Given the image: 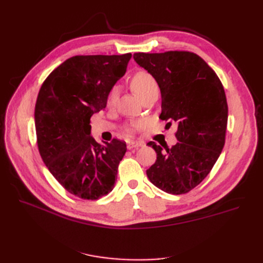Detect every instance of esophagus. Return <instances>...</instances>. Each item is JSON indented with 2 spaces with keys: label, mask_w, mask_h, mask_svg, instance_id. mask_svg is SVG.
Returning a JSON list of instances; mask_svg holds the SVG:
<instances>
[{
  "label": "esophagus",
  "mask_w": 263,
  "mask_h": 263,
  "mask_svg": "<svg viewBox=\"0 0 263 263\" xmlns=\"http://www.w3.org/2000/svg\"><path fill=\"white\" fill-rule=\"evenodd\" d=\"M145 142L144 141H130L127 148L133 149V148H139V147H144Z\"/></svg>",
  "instance_id": "34e87169"
}]
</instances>
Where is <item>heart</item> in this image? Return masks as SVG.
Returning a JSON list of instances; mask_svg holds the SVG:
<instances>
[{
    "label": "heart",
    "instance_id": "heart-1",
    "mask_svg": "<svg viewBox=\"0 0 263 263\" xmlns=\"http://www.w3.org/2000/svg\"><path fill=\"white\" fill-rule=\"evenodd\" d=\"M130 85L133 87V90L136 92V94L140 99L144 98L145 95H147L153 90L158 89V84L155 80V78L151 74H149L148 72H145V71H140V72H137L135 74L132 78ZM117 94H118V91L116 87H114V89L109 92V95L107 98L108 104H113L117 98ZM135 127H136V125L130 126L129 130H134Z\"/></svg>",
    "mask_w": 263,
    "mask_h": 263
}]
</instances>
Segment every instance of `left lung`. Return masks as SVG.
Segmentation results:
<instances>
[{
	"label": "left lung",
	"mask_w": 263,
	"mask_h": 263,
	"mask_svg": "<svg viewBox=\"0 0 263 263\" xmlns=\"http://www.w3.org/2000/svg\"><path fill=\"white\" fill-rule=\"evenodd\" d=\"M161 92L159 118L178 125L171 148L149 141L157 160L147 177L158 189L184 194L208 177L225 145L227 100L219 78L200 55L190 51L134 53Z\"/></svg>",
	"instance_id": "8db88e82"
}]
</instances>
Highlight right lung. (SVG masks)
Masks as SVG:
<instances>
[{"mask_svg":"<svg viewBox=\"0 0 263 263\" xmlns=\"http://www.w3.org/2000/svg\"><path fill=\"white\" fill-rule=\"evenodd\" d=\"M132 53L74 55L44 81L35 106L39 154L69 193L98 200L114 189L126 144L100 145L91 136V116L106 107L107 98L127 69Z\"/></svg>","mask_w":263,"mask_h":263,"instance_id":"1","label":"right lung"}]
</instances>
